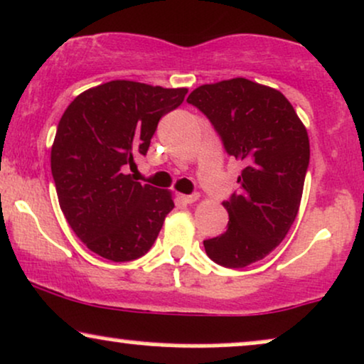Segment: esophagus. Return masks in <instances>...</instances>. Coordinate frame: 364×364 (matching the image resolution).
<instances>
[{"label":"esophagus","instance_id":"34e87169","mask_svg":"<svg viewBox=\"0 0 364 364\" xmlns=\"http://www.w3.org/2000/svg\"><path fill=\"white\" fill-rule=\"evenodd\" d=\"M200 198V195H179V200L183 201V203H195L196 200Z\"/></svg>","mask_w":364,"mask_h":364}]
</instances>
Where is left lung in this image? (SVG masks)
<instances>
[{
  "label": "left lung",
  "instance_id": "obj_1",
  "mask_svg": "<svg viewBox=\"0 0 364 364\" xmlns=\"http://www.w3.org/2000/svg\"><path fill=\"white\" fill-rule=\"evenodd\" d=\"M215 127L225 151L244 169L239 193L224 207L229 227L203 240L208 257L225 268H246L287 237L309 168L305 125L282 91L246 77L201 85L188 96Z\"/></svg>",
  "mask_w": 364,
  "mask_h": 364
}]
</instances>
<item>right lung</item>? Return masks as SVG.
I'll return each mask as SVG.
<instances>
[{"label": "right lung", "mask_w": 364, "mask_h": 364, "mask_svg": "<svg viewBox=\"0 0 364 364\" xmlns=\"http://www.w3.org/2000/svg\"><path fill=\"white\" fill-rule=\"evenodd\" d=\"M186 87L115 80L82 91L65 108L50 151L59 205L90 251L115 262L152 247L174 208L169 190L135 181L129 168L146 154L161 117Z\"/></svg>", "instance_id": "right-lung-1"}]
</instances>
